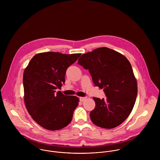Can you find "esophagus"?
I'll return each mask as SVG.
<instances>
[{"mask_svg":"<svg viewBox=\"0 0 160 160\" xmlns=\"http://www.w3.org/2000/svg\"><path fill=\"white\" fill-rule=\"evenodd\" d=\"M86 98H87V97H80L79 98V99H80V101L81 102H84V101H85L86 100Z\"/></svg>","mask_w":160,"mask_h":160,"instance_id":"obj_1","label":"esophagus"}]
</instances>
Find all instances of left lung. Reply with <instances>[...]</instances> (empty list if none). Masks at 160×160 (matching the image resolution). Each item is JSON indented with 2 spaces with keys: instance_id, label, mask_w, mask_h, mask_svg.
<instances>
[{
  "instance_id": "obj_1",
  "label": "left lung",
  "mask_w": 160,
  "mask_h": 160,
  "mask_svg": "<svg viewBox=\"0 0 160 160\" xmlns=\"http://www.w3.org/2000/svg\"><path fill=\"white\" fill-rule=\"evenodd\" d=\"M78 63L89 69L95 86L103 89L107 96L93 98L92 122L105 129L120 125L131 113L137 97V80L129 60L114 50L100 47L82 55Z\"/></svg>"
}]
</instances>
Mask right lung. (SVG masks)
<instances>
[{"instance_id": "right-lung-1", "label": "right lung", "mask_w": 160, "mask_h": 160, "mask_svg": "<svg viewBox=\"0 0 160 160\" xmlns=\"http://www.w3.org/2000/svg\"><path fill=\"white\" fill-rule=\"evenodd\" d=\"M81 53L48 52L35 55L23 73L24 101L32 118L50 131L61 129L71 122L79 98L61 91L66 71Z\"/></svg>"}]
</instances>
